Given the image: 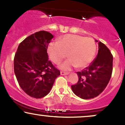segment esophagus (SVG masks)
<instances>
[{"instance_id": "obj_1", "label": "esophagus", "mask_w": 125, "mask_h": 125, "mask_svg": "<svg viewBox=\"0 0 125 125\" xmlns=\"http://www.w3.org/2000/svg\"><path fill=\"white\" fill-rule=\"evenodd\" d=\"M69 74L68 72H63V71L61 72V75H66V74Z\"/></svg>"}]
</instances>
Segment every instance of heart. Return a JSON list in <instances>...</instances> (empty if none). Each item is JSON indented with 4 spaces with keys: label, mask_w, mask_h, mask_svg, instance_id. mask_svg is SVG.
<instances>
[{
    "label": "heart",
    "mask_w": 125,
    "mask_h": 125,
    "mask_svg": "<svg viewBox=\"0 0 125 125\" xmlns=\"http://www.w3.org/2000/svg\"><path fill=\"white\" fill-rule=\"evenodd\" d=\"M96 52V44L92 38L71 34L64 35L58 43H51L47 49L50 59L56 64L61 63L67 55L69 59L60 66L64 71L73 67L82 69L88 66L94 60Z\"/></svg>",
    "instance_id": "obj_1"
}]
</instances>
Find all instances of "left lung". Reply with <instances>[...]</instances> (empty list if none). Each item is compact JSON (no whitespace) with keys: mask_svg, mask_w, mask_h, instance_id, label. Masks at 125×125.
<instances>
[{"mask_svg":"<svg viewBox=\"0 0 125 125\" xmlns=\"http://www.w3.org/2000/svg\"><path fill=\"white\" fill-rule=\"evenodd\" d=\"M98 44L96 58L88 67L77 72L78 81L71 86L74 94L83 99H92L99 95L107 86L112 76V54L105 44L101 42Z\"/></svg>","mask_w":125,"mask_h":125,"instance_id":"8db88e82","label":"left lung"}]
</instances>
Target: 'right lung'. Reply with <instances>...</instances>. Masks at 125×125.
Returning <instances> with one entry per match:
<instances>
[{
    "label": "right lung",
    "mask_w": 125,
    "mask_h": 125,
    "mask_svg": "<svg viewBox=\"0 0 125 125\" xmlns=\"http://www.w3.org/2000/svg\"><path fill=\"white\" fill-rule=\"evenodd\" d=\"M53 38L39 31L27 37L19 45L14 58V71L21 89L30 96L42 98L51 90L61 74L49 60L47 49Z\"/></svg>",
    "instance_id": "obj_1"
}]
</instances>
